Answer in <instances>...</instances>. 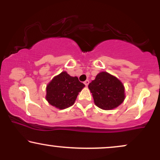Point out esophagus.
Returning a JSON list of instances; mask_svg holds the SVG:
<instances>
[{
  "mask_svg": "<svg viewBox=\"0 0 160 160\" xmlns=\"http://www.w3.org/2000/svg\"><path fill=\"white\" fill-rule=\"evenodd\" d=\"M89 81L88 80H85V81H84V84H85L86 86H87L88 85H89Z\"/></svg>",
  "mask_w": 160,
  "mask_h": 160,
  "instance_id": "1",
  "label": "esophagus"
}]
</instances>
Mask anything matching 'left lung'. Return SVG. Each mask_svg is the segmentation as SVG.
Masks as SVG:
<instances>
[{
    "label": "left lung",
    "instance_id": "obj_1",
    "mask_svg": "<svg viewBox=\"0 0 160 160\" xmlns=\"http://www.w3.org/2000/svg\"><path fill=\"white\" fill-rule=\"evenodd\" d=\"M95 104L103 110H111L122 103L124 86L120 80L107 72H101L88 86Z\"/></svg>",
    "mask_w": 160,
    "mask_h": 160
}]
</instances>
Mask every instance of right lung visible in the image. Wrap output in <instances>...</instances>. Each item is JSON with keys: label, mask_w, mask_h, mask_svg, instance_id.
I'll list each match as a JSON object with an SVG mask.
<instances>
[{"label": "right lung", "mask_w": 160, "mask_h": 160, "mask_svg": "<svg viewBox=\"0 0 160 160\" xmlns=\"http://www.w3.org/2000/svg\"><path fill=\"white\" fill-rule=\"evenodd\" d=\"M84 86L77 77H71L64 71L55 77L47 85L46 98L51 105L65 109L74 104L78 92Z\"/></svg>", "instance_id": "1"}]
</instances>
